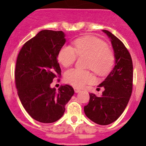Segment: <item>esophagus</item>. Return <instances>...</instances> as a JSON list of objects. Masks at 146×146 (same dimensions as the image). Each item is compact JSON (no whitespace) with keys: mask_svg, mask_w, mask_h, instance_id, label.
<instances>
[{"mask_svg":"<svg viewBox=\"0 0 146 146\" xmlns=\"http://www.w3.org/2000/svg\"><path fill=\"white\" fill-rule=\"evenodd\" d=\"M74 92L75 93H79L80 91V90L79 88H74Z\"/></svg>","mask_w":146,"mask_h":146,"instance_id":"1","label":"esophagus"}]
</instances>
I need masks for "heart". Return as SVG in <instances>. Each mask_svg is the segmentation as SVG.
<instances>
[{
    "label": "heart",
    "instance_id": "b5f03b06",
    "mask_svg": "<svg viewBox=\"0 0 146 146\" xmlns=\"http://www.w3.org/2000/svg\"><path fill=\"white\" fill-rule=\"evenodd\" d=\"M74 48L64 46L58 55V60L62 65L68 67L76 60L77 55L88 58L86 67L91 69L99 75L107 74L113 64L114 56L111 50L102 40L94 36H85L76 39ZM67 83L75 88H82L94 80L92 74L88 71L72 69L64 76Z\"/></svg>",
    "mask_w": 146,
    "mask_h": 146
}]
</instances>
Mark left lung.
Returning <instances> with one entry per match:
<instances>
[{
  "label": "left lung",
  "mask_w": 146,
  "mask_h": 146,
  "mask_svg": "<svg viewBox=\"0 0 146 146\" xmlns=\"http://www.w3.org/2000/svg\"><path fill=\"white\" fill-rule=\"evenodd\" d=\"M114 52L115 65L99 87L104 91L100 97L90 94V100L84 107L86 116L99 125H108L116 121L124 111L131 97L133 81V64L131 55L123 42L106 30Z\"/></svg>",
  "instance_id": "obj_1"
}]
</instances>
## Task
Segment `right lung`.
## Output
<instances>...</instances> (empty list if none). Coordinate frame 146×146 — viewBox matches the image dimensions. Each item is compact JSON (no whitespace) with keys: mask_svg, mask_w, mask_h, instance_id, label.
<instances>
[{"mask_svg":"<svg viewBox=\"0 0 146 146\" xmlns=\"http://www.w3.org/2000/svg\"><path fill=\"white\" fill-rule=\"evenodd\" d=\"M63 31L43 30L25 43L18 54L15 82L23 108L36 121L53 123L64 114L65 106L74 95L72 86L50 87L61 75L58 55L66 42Z\"/></svg>","mask_w":146,"mask_h":146,"instance_id":"right-lung-1","label":"right lung"}]
</instances>
